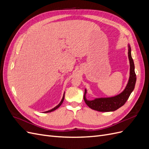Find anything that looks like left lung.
I'll return each instance as SVG.
<instances>
[{
	"instance_id": "8db88e82",
	"label": "left lung",
	"mask_w": 149,
	"mask_h": 149,
	"mask_svg": "<svg viewBox=\"0 0 149 149\" xmlns=\"http://www.w3.org/2000/svg\"><path fill=\"white\" fill-rule=\"evenodd\" d=\"M128 56L130 62V77L127 86L120 94L111 97L97 98L94 100L89 101L86 98V90L85 89L84 100L86 104L92 109L100 112L114 111L123 106L129 97L130 94L133 91L136 83V74L135 73V66L131 56V49L129 45Z\"/></svg>"
}]
</instances>
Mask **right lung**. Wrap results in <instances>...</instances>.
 <instances>
[{
    "label": "right lung",
    "mask_w": 149,
    "mask_h": 149,
    "mask_svg": "<svg viewBox=\"0 0 149 149\" xmlns=\"http://www.w3.org/2000/svg\"><path fill=\"white\" fill-rule=\"evenodd\" d=\"M64 97H65V94H64V95H63V98H62V100H61V102H60V104L58 105H57L56 107H55L54 108H53L52 109H51V110H49V111H46V112H45V113H47V112H52V111H55V110H56V109H58V107H59L61 105V104L63 103V101H64Z\"/></svg>",
    "instance_id": "right-lung-1"
}]
</instances>
